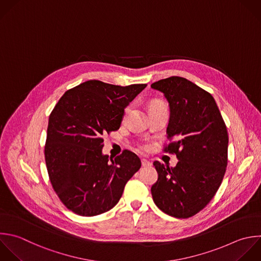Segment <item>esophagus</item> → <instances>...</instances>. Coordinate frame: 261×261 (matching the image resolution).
<instances>
[{"mask_svg":"<svg viewBox=\"0 0 261 261\" xmlns=\"http://www.w3.org/2000/svg\"><path fill=\"white\" fill-rule=\"evenodd\" d=\"M141 162H142V166H144V167L151 166V162H150V161H148V160H146V159H142V160H141Z\"/></svg>","mask_w":261,"mask_h":261,"instance_id":"1","label":"esophagus"}]
</instances>
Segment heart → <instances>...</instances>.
<instances>
[{
    "mask_svg": "<svg viewBox=\"0 0 261 261\" xmlns=\"http://www.w3.org/2000/svg\"><path fill=\"white\" fill-rule=\"evenodd\" d=\"M162 106H164L161 102H158V101H156V102H153L152 104H151V107H150V109H152V108H156V107H162ZM129 111V107H126V109H125V113H127ZM141 148L142 149H144V150H147L148 149V146L147 145H143V146H141Z\"/></svg>",
    "mask_w": 261,
    "mask_h": 261,
    "instance_id": "b5f03b06",
    "label": "heart"
}]
</instances>
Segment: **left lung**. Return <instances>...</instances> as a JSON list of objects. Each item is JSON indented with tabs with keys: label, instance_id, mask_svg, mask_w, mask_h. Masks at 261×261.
<instances>
[{
	"label": "left lung",
	"instance_id": "1",
	"mask_svg": "<svg viewBox=\"0 0 261 261\" xmlns=\"http://www.w3.org/2000/svg\"><path fill=\"white\" fill-rule=\"evenodd\" d=\"M169 103L168 145L175 167L155 161L158 179L152 186L153 201L164 213L189 218L200 212L216 194L226 170L228 136L210 93L194 83L170 76L151 85Z\"/></svg>",
	"mask_w": 261,
	"mask_h": 261
}]
</instances>
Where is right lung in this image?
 I'll use <instances>...</instances> for the list:
<instances>
[{
    "label": "right lung",
    "mask_w": 261,
    "mask_h": 261,
    "mask_svg": "<svg viewBox=\"0 0 261 261\" xmlns=\"http://www.w3.org/2000/svg\"><path fill=\"white\" fill-rule=\"evenodd\" d=\"M146 84L114 86L88 81L64 93L49 117L45 160L52 187L72 212L94 216L113 208L140 169L128 150L102 154L103 136L119 128L124 108Z\"/></svg>",
    "instance_id": "1"
}]
</instances>
